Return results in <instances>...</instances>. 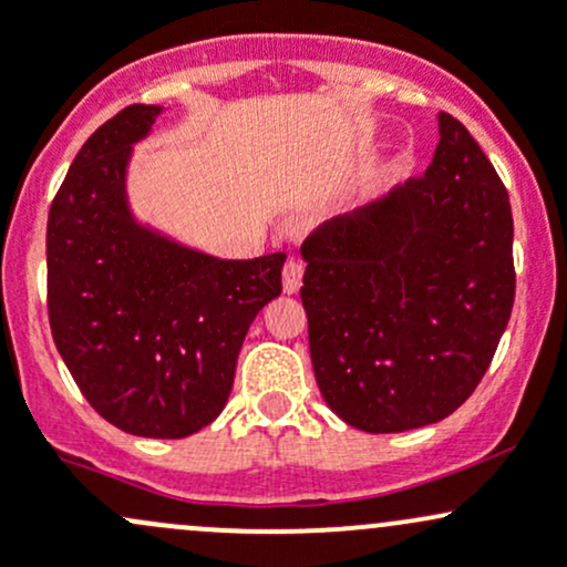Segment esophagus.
<instances>
[{
	"mask_svg": "<svg viewBox=\"0 0 567 567\" xmlns=\"http://www.w3.org/2000/svg\"><path fill=\"white\" fill-rule=\"evenodd\" d=\"M302 272H306V265L300 259H289L284 265V291L286 295H295L302 286Z\"/></svg>",
	"mask_w": 567,
	"mask_h": 567,
	"instance_id": "1",
	"label": "esophagus"
}]
</instances>
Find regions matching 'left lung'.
<instances>
[{
  "mask_svg": "<svg viewBox=\"0 0 567 567\" xmlns=\"http://www.w3.org/2000/svg\"><path fill=\"white\" fill-rule=\"evenodd\" d=\"M437 124L427 173L302 243L316 383L364 432L454 413L484 379L514 308L508 192L454 115Z\"/></svg>",
  "mask_w": 567,
  "mask_h": 567,
  "instance_id": "left-lung-1",
  "label": "left lung"
}]
</instances>
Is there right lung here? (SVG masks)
<instances>
[{"label":"right lung","mask_w":567,"mask_h":567,"mask_svg":"<svg viewBox=\"0 0 567 567\" xmlns=\"http://www.w3.org/2000/svg\"><path fill=\"white\" fill-rule=\"evenodd\" d=\"M159 105H130L78 151L48 213V321L89 405L118 430L186 437L227 405L248 327L286 254L216 259L132 221L124 169Z\"/></svg>","instance_id":"1"}]
</instances>
